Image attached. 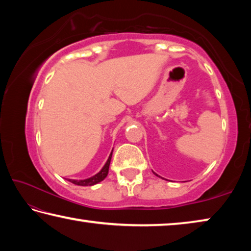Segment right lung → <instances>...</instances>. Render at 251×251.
<instances>
[{
  "instance_id": "1",
  "label": "right lung",
  "mask_w": 251,
  "mask_h": 251,
  "mask_svg": "<svg viewBox=\"0 0 251 251\" xmlns=\"http://www.w3.org/2000/svg\"><path fill=\"white\" fill-rule=\"evenodd\" d=\"M112 154H113V151L112 152H110V155L108 157L107 161H106V164L104 165V167L100 169V173H97L96 175L92 176L90 178H87V179H80V180H77V179H69V181L73 182V184L75 185H78V186H93L97 184V182H100L101 180H104L106 176H107L108 174V168H109V164H110V159H112Z\"/></svg>"
}]
</instances>
